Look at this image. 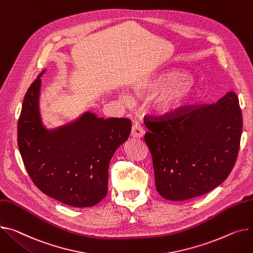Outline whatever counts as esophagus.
Wrapping results in <instances>:
<instances>
[{
  "label": "esophagus",
  "mask_w": 253,
  "mask_h": 253,
  "mask_svg": "<svg viewBox=\"0 0 253 253\" xmlns=\"http://www.w3.org/2000/svg\"><path fill=\"white\" fill-rule=\"evenodd\" d=\"M144 135V130L139 123H135L132 126L131 130V136L133 138H141Z\"/></svg>",
  "instance_id": "esophagus-1"
}]
</instances>
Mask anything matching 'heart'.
I'll list each match as a JSON object with an SVG mask.
<instances>
[{
    "label": "heart",
    "mask_w": 253,
    "mask_h": 253,
    "mask_svg": "<svg viewBox=\"0 0 253 253\" xmlns=\"http://www.w3.org/2000/svg\"><path fill=\"white\" fill-rule=\"evenodd\" d=\"M191 79V74L186 71H168L139 81L134 89L139 95L155 94L154 111L160 116H169L191 105L199 96L200 88ZM122 98L125 102L132 100L128 93Z\"/></svg>",
    "instance_id": "1"
}]
</instances>
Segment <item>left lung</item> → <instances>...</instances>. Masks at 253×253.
Segmentation results:
<instances>
[{"label": "left lung", "mask_w": 253, "mask_h": 253, "mask_svg": "<svg viewBox=\"0 0 253 253\" xmlns=\"http://www.w3.org/2000/svg\"><path fill=\"white\" fill-rule=\"evenodd\" d=\"M153 119L144 118L149 130L144 140L153 158L156 188L164 198L197 197L227 179L243 127L236 93L229 91L215 104Z\"/></svg>", "instance_id": "8db88e82"}]
</instances>
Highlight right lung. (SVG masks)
Here are the masks:
<instances>
[{
	"label": "right lung",
	"mask_w": 253,
	"mask_h": 253,
	"mask_svg": "<svg viewBox=\"0 0 253 253\" xmlns=\"http://www.w3.org/2000/svg\"><path fill=\"white\" fill-rule=\"evenodd\" d=\"M29 86L17 126L26 171L47 196L74 208H89L108 193L109 165L131 132L127 118L83 113L73 122L46 129L40 112L41 76Z\"/></svg>",
	"instance_id": "right-lung-1"
}]
</instances>
